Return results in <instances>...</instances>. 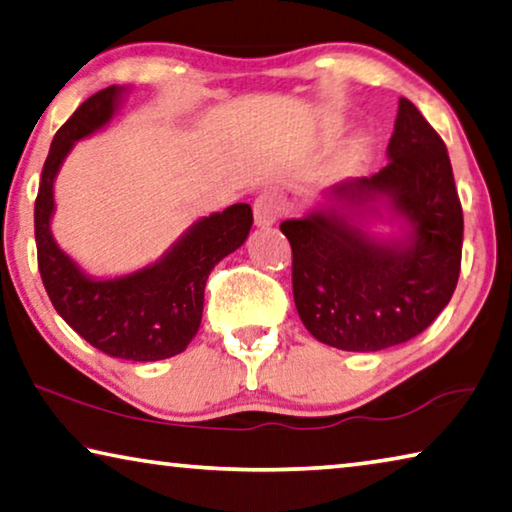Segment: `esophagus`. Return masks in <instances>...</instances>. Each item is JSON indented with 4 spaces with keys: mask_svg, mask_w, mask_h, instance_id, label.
<instances>
[{
    "mask_svg": "<svg viewBox=\"0 0 512 512\" xmlns=\"http://www.w3.org/2000/svg\"><path fill=\"white\" fill-rule=\"evenodd\" d=\"M282 198L275 191H264L259 193L255 205H253V214H255V225L257 227H271L278 216L282 214Z\"/></svg>",
    "mask_w": 512,
    "mask_h": 512,
    "instance_id": "esophagus-1",
    "label": "esophagus"
}]
</instances>
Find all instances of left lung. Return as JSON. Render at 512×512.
Segmentation results:
<instances>
[{"label": "left lung", "mask_w": 512, "mask_h": 512, "mask_svg": "<svg viewBox=\"0 0 512 512\" xmlns=\"http://www.w3.org/2000/svg\"><path fill=\"white\" fill-rule=\"evenodd\" d=\"M389 164L321 191L312 212L282 221L294 303L321 344L371 353L417 337L453 296L462 207L446 145L401 97ZM378 222L397 227L380 235Z\"/></svg>", "instance_id": "1"}]
</instances>
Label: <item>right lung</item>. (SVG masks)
<instances>
[{
  "mask_svg": "<svg viewBox=\"0 0 512 512\" xmlns=\"http://www.w3.org/2000/svg\"><path fill=\"white\" fill-rule=\"evenodd\" d=\"M127 93L109 86L91 95L56 132L34 209L38 271L54 310L88 344L111 358L154 362L196 337L209 273L248 239L253 209L239 202L198 218L157 262L116 278H95L63 253L52 234L54 180L75 143L107 127Z\"/></svg>",
  "mask_w": 512,
  "mask_h": 512,
  "instance_id": "obj_1",
  "label": "right lung"
}]
</instances>
